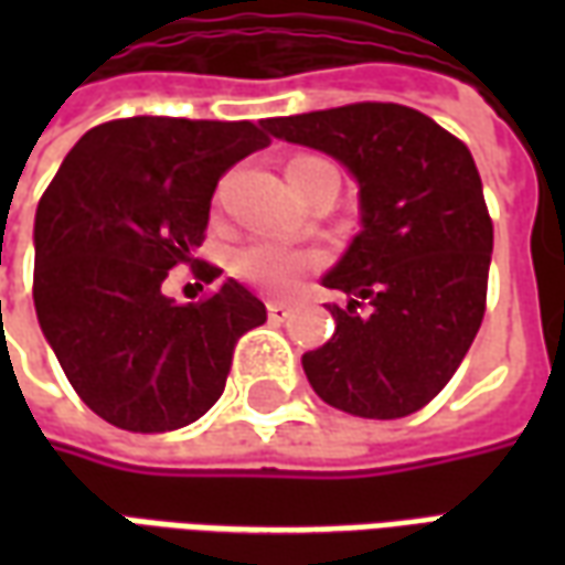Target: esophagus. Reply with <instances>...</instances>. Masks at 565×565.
I'll use <instances>...</instances> for the list:
<instances>
[{
  "label": "esophagus",
  "mask_w": 565,
  "mask_h": 565,
  "mask_svg": "<svg viewBox=\"0 0 565 565\" xmlns=\"http://www.w3.org/2000/svg\"><path fill=\"white\" fill-rule=\"evenodd\" d=\"M290 311H294V308L287 306V302H269V320H271V323H284V320L290 318Z\"/></svg>",
  "instance_id": "esophagus-1"
}]
</instances>
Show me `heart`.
<instances>
[{"label":"heart","instance_id":"1","mask_svg":"<svg viewBox=\"0 0 565 565\" xmlns=\"http://www.w3.org/2000/svg\"><path fill=\"white\" fill-rule=\"evenodd\" d=\"M320 174L339 178L332 162L320 160V157H296V160L287 162V181L294 190H302ZM318 266V254L294 250V247H284L278 242H250V245L235 247L233 257H230V271L235 278L257 287L263 294H290V290H296V284Z\"/></svg>","mask_w":565,"mask_h":565}]
</instances>
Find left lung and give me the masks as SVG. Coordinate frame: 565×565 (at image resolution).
I'll return each mask as SVG.
<instances>
[{
    "mask_svg": "<svg viewBox=\"0 0 565 565\" xmlns=\"http://www.w3.org/2000/svg\"><path fill=\"white\" fill-rule=\"evenodd\" d=\"M275 139L348 166L356 235L323 287L332 339L302 354L311 387L339 412L396 420L433 403L472 348L487 308L493 221L469 148L408 105L354 103L263 120Z\"/></svg>",
    "mask_w": 565,
    "mask_h": 565,
    "instance_id": "8db88e82",
    "label": "left lung"
}]
</instances>
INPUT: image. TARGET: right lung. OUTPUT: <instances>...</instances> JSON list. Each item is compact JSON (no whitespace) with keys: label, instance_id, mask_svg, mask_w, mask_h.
Here are the masks:
<instances>
[{"label":"right lung","instance_id":"obj_1","mask_svg":"<svg viewBox=\"0 0 565 565\" xmlns=\"http://www.w3.org/2000/svg\"><path fill=\"white\" fill-rule=\"evenodd\" d=\"M250 120L124 117L84 132L35 211L32 299L44 339L84 405L129 433H169L221 399L233 351L266 323L238 281L199 302L162 294L174 266L211 284L196 257L214 186L266 148Z\"/></svg>","mask_w":565,"mask_h":565}]
</instances>
